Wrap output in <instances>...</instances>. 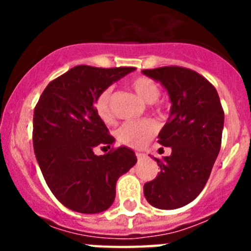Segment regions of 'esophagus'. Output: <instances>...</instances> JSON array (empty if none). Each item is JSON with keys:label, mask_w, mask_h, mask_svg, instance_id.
<instances>
[{"label": "esophagus", "mask_w": 251, "mask_h": 251, "mask_svg": "<svg viewBox=\"0 0 251 251\" xmlns=\"http://www.w3.org/2000/svg\"><path fill=\"white\" fill-rule=\"evenodd\" d=\"M136 156H137V158H138V159H143L146 157V154H145V153H142V152H136Z\"/></svg>", "instance_id": "1"}]
</instances>
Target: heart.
Listing matches in <instances>:
<instances>
[{
  "label": "heart",
  "instance_id": "heart-1",
  "mask_svg": "<svg viewBox=\"0 0 251 251\" xmlns=\"http://www.w3.org/2000/svg\"><path fill=\"white\" fill-rule=\"evenodd\" d=\"M129 86L132 88L139 98H142L146 103L151 104L152 110L156 113H162L165 110V104L158 99L161 94L158 84L151 77L141 75L133 77L129 81ZM95 112L99 118L105 123H110L113 121L112 112V88H105L99 93L95 99ZM157 124L152 119H145L138 122H127L117 130V139L121 145L127 146L130 148H142L147 145L148 142L156 136Z\"/></svg>",
  "mask_w": 251,
  "mask_h": 251
}]
</instances>
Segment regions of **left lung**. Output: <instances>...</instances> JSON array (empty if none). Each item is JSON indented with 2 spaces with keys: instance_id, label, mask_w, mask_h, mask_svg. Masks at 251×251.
<instances>
[{
  "instance_id": "left-lung-1",
  "label": "left lung",
  "mask_w": 251,
  "mask_h": 251,
  "mask_svg": "<svg viewBox=\"0 0 251 251\" xmlns=\"http://www.w3.org/2000/svg\"><path fill=\"white\" fill-rule=\"evenodd\" d=\"M142 73L161 81L172 103L158 134L159 145L172 153L154 158L161 171L145 183L143 192L154 207L174 210L195 200L207 182L220 152L224 109L215 86L195 70L162 66Z\"/></svg>"
}]
</instances>
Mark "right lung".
Returning a JSON list of instances; mask_svg holds the SVG:
<instances>
[{"mask_svg":"<svg viewBox=\"0 0 251 251\" xmlns=\"http://www.w3.org/2000/svg\"><path fill=\"white\" fill-rule=\"evenodd\" d=\"M134 68L77 65L48 84L34 110L32 142L49 188L73 211L97 214L109 208L119 176L136 165L127 147H113L114 138L95 112L101 90ZM97 145L110 148L97 156Z\"/></svg>","mask_w":251,"mask_h":251,"instance_id":"obj_1","label":"right lung"}]
</instances>
